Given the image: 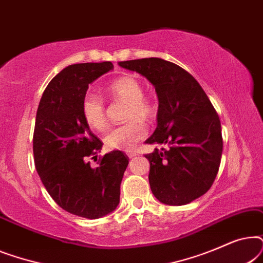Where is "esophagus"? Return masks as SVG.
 <instances>
[{
  "label": "esophagus",
  "mask_w": 263,
  "mask_h": 263,
  "mask_svg": "<svg viewBox=\"0 0 263 263\" xmlns=\"http://www.w3.org/2000/svg\"><path fill=\"white\" fill-rule=\"evenodd\" d=\"M127 156H128L129 158H134V157L138 156V152H135V151H128Z\"/></svg>",
  "instance_id": "esophagus-1"
}]
</instances>
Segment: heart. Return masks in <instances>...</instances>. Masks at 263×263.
Returning <instances> with one entry per match:
<instances>
[{
	"mask_svg": "<svg viewBox=\"0 0 263 263\" xmlns=\"http://www.w3.org/2000/svg\"><path fill=\"white\" fill-rule=\"evenodd\" d=\"M107 93L112 99L128 103L125 118L130 121L109 129L104 142L111 149H132L146 135V125L142 121L152 120L157 111L156 105L143 97L142 85L132 77H123L111 82L107 86ZM81 111L86 123L91 128L103 130L106 127L105 104L100 97L93 93L85 95Z\"/></svg>",
	"mask_w": 263,
	"mask_h": 263,
	"instance_id": "b5f03b06",
	"label": "heart"
}]
</instances>
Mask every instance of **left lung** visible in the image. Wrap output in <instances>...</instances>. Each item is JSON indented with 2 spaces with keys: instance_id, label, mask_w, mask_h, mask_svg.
Segmentation results:
<instances>
[{
  "instance_id": "left-lung-1",
  "label": "left lung",
  "mask_w": 263,
  "mask_h": 263,
  "mask_svg": "<svg viewBox=\"0 0 263 263\" xmlns=\"http://www.w3.org/2000/svg\"><path fill=\"white\" fill-rule=\"evenodd\" d=\"M118 64L145 77L159 100L157 129L146 140L163 146L145 156L153 195L170 206L202 196L217 177L222 153L220 120L207 95L192 74L168 61L149 57Z\"/></svg>"
}]
</instances>
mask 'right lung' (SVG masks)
<instances>
[{
  "label": "right lung",
  "mask_w": 263,
  "mask_h": 263,
  "mask_svg": "<svg viewBox=\"0 0 263 263\" xmlns=\"http://www.w3.org/2000/svg\"><path fill=\"white\" fill-rule=\"evenodd\" d=\"M112 68L111 62L64 68L49 82L35 116L33 156L43 184L61 208L87 219L116 210L129 163L121 151L106 153L97 167L88 161L103 142L84 120L82 98L88 85Z\"/></svg>",
  "instance_id": "right-lung-1"
}]
</instances>
